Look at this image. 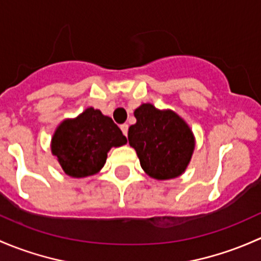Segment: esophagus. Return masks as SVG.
Segmentation results:
<instances>
[{
	"mask_svg": "<svg viewBox=\"0 0 261 261\" xmlns=\"http://www.w3.org/2000/svg\"><path fill=\"white\" fill-rule=\"evenodd\" d=\"M120 129H122L123 134H124V136L127 137V134H128V124H122V125H120Z\"/></svg>",
	"mask_w": 261,
	"mask_h": 261,
	"instance_id": "1",
	"label": "esophagus"
}]
</instances>
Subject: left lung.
Instances as JSON below:
<instances>
[{"label":"left lung","mask_w":261,"mask_h":261,"mask_svg":"<svg viewBox=\"0 0 261 261\" xmlns=\"http://www.w3.org/2000/svg\"><path fill=\"white\" fill-rule=\"evenodd\" d=\"M134 117L137 122L128 129V141L143 171L158 181L184 174L196 144L186 120L171 109H158L150 103L141 104Z\"/></svg>","instance_id":"1"}]
</instances>
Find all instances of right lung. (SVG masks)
<instances>
[{
  "label": "right lung",
  "instance_id": "right-lung-1",
  "mask_svg": "<svg viewBox=\"0 0 261 261\" xmlns=\"http://www.w3.org/2000/svg\"><path fill=\"white\" fill-rule=\"evenodd\" d=\"M127 143V138L111 117L93 107L75 118H66L51 137V153L72 178L96 174L106 165L113 147Z\"/></svg>",
  "mask_w": 261,
  "mask_h": 261
}]
</instances>
